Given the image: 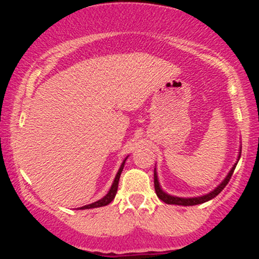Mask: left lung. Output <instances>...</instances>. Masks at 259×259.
<instances>
[{
  "mask_svg": "<svg viewBox=\"0 0 259 259\" xmlns=\"http://www.w3.org/2000/svg\"><path fill=\"white\" fill-rule=\"evenodd\" d=\"M240 156H241V154H240ZM240 156H239V159H240ZM236 164H237V163H235L234 167L231 168L230 171H229L228 177L225 178L224 181H223V183L218 187H217V189L213 190V191L209 192V194L201 196V197H194V198L174 197V196L167 195L165 192H163L162 190H160V187H159L158 179H157L156 169H154V191H156V194H157V196H158L159 200H162L163 202H165V203H168V204H179V206H195V204L204 203V202L212 200V198H214L217 195L221 194V192L223 191V189H224V187L228 185L229 180L231 179V175H233L235 168H236Z\"/></svg>",
  "mask_w": 259,
  "mask_h": 259,
  "instance_id": "left-lung-1",
  "label": "left lung"
}]
</instances>
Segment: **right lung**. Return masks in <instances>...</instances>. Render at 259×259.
<instances>
[{
  "label": "right lung",
  "mask_w": 259,
  "mask_h": 259,
  "mask_svg": "<svg viewBox=\"0 0 259 259\" xmlns=\"http://www.w3.org/2000/svg\"><path fill=\"white\" fill-rule=\"evenodd\" d=\"M125 160H126V158L123 160V163H121V165H120L119 170H118V173H117V177H115L114 181H113V184H112V187H111V190H109V191H108V194H107V195H106L105 197H103V198H101L100 201H97V202H94V203H91V204H88V206H84V207H81V208H80V209H90V208L103 207V206H107V204H109V203H111V202H112L113 200H114V197H115V194H117V190H118V184H119V178H120V174H121V171H123L124 164H125Z\"/></svg>",
  "instance_id": "right-lung-1"
}]
</instances>
